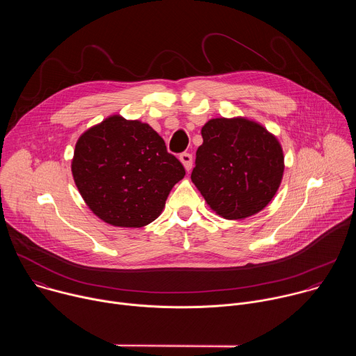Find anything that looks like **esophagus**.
I'll use <instances>...</instances> for the list:
<instances>
[{
    "label": "esophagus",
    "mask_w": 356,
    "mask_h": 356,
    "mask_svg": "<svg viewBox=\"0 0 356 356\" xmlns=\"http://www.w3.org/2000/svg\"><path fill=\"white\" fill-rule=\"evenodd\" d=\"M180 162L183 163L184 169L188 172L193 166V156L191 154H187V152H183V154H180Z\"/></svg>",
    "instance_id": "obj_1"
}]
</instances>
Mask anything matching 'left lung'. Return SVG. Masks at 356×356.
I'll list each match as a JSON object with an SVG mask.
<instances>
[{
  "label": "left lung",
  "instance_id": "8db88e82",
  "mask_svg": "<svg viewBox=\"0 0 356 356\" xmlns=\"http://www.w3.org/2000/svg\"><path fill=\"white\" fill-rule=\"evenodd\" d=\"M201 136L191 180L207 204L227 220H242L264 210L284 170L277 139L245 118L210 120Z\"/></svg>",
  "mask_w": 356,
  "mask_h": 356
}]
</instances>
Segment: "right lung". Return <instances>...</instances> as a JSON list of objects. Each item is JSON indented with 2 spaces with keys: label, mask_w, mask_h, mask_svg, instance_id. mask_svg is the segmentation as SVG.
<instances>
[{
  "label": "right lung",
  "mask_w": 356,
  "mask_h": 356,
  "mask_svg": "<svg viewBox=\"0 0 356 356\" xmlns=\"http://www.w3.org/2000/svg\"><path fill=\"white\" fill-rule=\"evenodd\" d=\"M72 172L88 209L115 227L139 228L159 217L181 162L147 124L114 115L84 132Z\"/></svg>",
  "instance_id": "add662e5"
}]
</instances>
